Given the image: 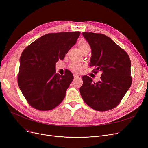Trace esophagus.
<instances>
[{"label": "esophagus", "instance_id": "1", "mask_svg": "<svg viewBox=\"0 0 148 148\" xmlns=\"http://www.w3.org/2000/svg\"><path fill=\"white\" fill-rule=\"evenodd\" d=\"M74 78L75 79V78H77V77H79V75H78V74H74Z\"/></svg>", "mask_w": 148, "mask_h": 148}]
</instances>
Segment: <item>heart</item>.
<instances>
[{
	"instance_id": "heart-1",
	"label": "heart",
	"mask_w": 148,
	"mask_h": 148,
	"mask_svg": "<svg viewBox=\"0 0 148 148\" xmlns=\"http://www.w3.org/2000/svg\"><path fill=\"white\" fill-rule=\"evenodd\" d=\"M78 46L80 50H81L82 53L88 49H90V45L89 43L86 41H85L84 40H81L79 41ZM69 68L74 72H79L82 69V66L80 65L75 64V63L71 64L70 65Z\"/></svg>"
}]
</instances>
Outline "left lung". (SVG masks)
Returning a JSON list of instances; mask_svg holds the SVG:
<instances>
[{
	"label": "left lung",
	"instance_id": "obj_1",
	"mask_svg": "<svg viewBox=\"0 0 148 148\" xmlns=\"http://www.w3.org/2000/svg\"><path fill=\"white\" fill-rule=\"evenodd\" d=\"M82 34L91 49L89 66H95L94 72L101 71L102 74L96 83L88 76L82 77L81 96L93 109L111 110L119 104L131 85L130 59L108 36L93 32Z\"/></svg>",
	"mask_w": 148,
	"mask_h": 148
}]
</instances>
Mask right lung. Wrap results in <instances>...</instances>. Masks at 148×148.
I'll return each instance as SVG.
<instances>
[{
	"label": "right lung",
	"instance_id": "1",
	"mask_svg": "<svg viewBox=\"0 0 148 148\" xmlns=\"http://www.w3.org/2000/svg\"><path fill=\"white\" fill-rule=\"evenodd\" d=\"M80 32L44 35L23 50L20 59L18 84L27 101L36 109H53L63 101L73 80L69 70L56 74V64L74 46Z\"/></svg>",
	"mask_w": 148,
	"mask_h": 148
}]
</instances>
